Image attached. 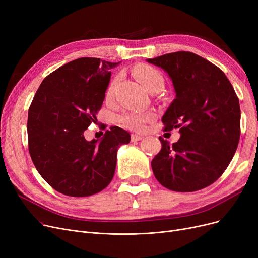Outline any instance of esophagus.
Wrapping results in <instances>:
<instances>
[{
    "label": "esophagus",
    "mask_w": 258,
    "mask_h": 258,
    "mask_svg": "<svg viewBox=\"0 0 258 258\" xmlns=\"http://www.w3.org/2000/svg\"><path fill=\"white\" fill-rule=\"evenodd\" d=\"M144 137L142 136V135H139V134H132L131 136V139L133 142H136V141H140L142 140Z\"/></svg>",
    "instance_id": "1"
}]
</instances>
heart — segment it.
Here are the masks:
<instances>
[{"label": "heart", "instance_id": "obj_1", "mask_svg": "<svg viewBox=\"0 0 258 258\" xmlns=\"http://www.w3.org/2000/svg\"><path fill=\"white\" fill-rule=\"evenodd\" d=\"M134 74L141 83L146 87L148 91H155L157 89H162L164 86V77L162 73L156 68L148 64H138L134 68ZM120 80V76L116 75L107 85L105 96L107 99L113 98L116 87ZM154 118V114L150 112H128L119 117V120L125 127L132 130H142L147 121Z\"/></svg>", "mask_w": 258, "mask_h": 258}]
</instances>
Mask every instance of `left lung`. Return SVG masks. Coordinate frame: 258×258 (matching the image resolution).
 <instances>
[{"label": "left lung", "instance_id": "8db88e82", "mask_svg": "<svg viewBox=\"0 0 258 258\" xmlns=\"http://www.w3.org/2000/svg\"><path fill=\"white\" fill-rule=\"evenodd\" d=\"M147 62L170 76L175 98L162 117L165 131L180 128L178 142L159 137L153 159L156 179L167 189L192 192L218 180L231 162L240 136L237 95L225 73L192 52L164 54Z\"/></svg>", "mask_w": 258, "mask_h": 258}]
</instances>
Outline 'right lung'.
I'll return each mask as SVG.
<instances>
[{"mask_svg": "<svg viewBox=\"0 0 258 258\" xmlns=\"http://www.w3.org/2000/svg\"><path fill=\"white\" fill-rule=\"evenodd\" d=\"M119 62L81 57L50 73L28 111V148L33 164L56 191L69 197L97 194L111 183L117 150L130 134L111 126L103 138L87 141L84 132L96 120Z\"/></svg>", "mask_w": 258, "mask_h": 258, "instance_id": "1", "label": "right lung"}]
</instances>
